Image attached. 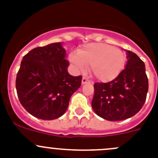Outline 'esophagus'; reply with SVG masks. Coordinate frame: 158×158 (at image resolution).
<instances>
[{
  "label": "esophagus",
  "mask_w": 158,
  "mask_h": 158,
  "mask_svg": "<svg viewBox=\"0 0 158 158\" xmlns=\"http://www.w3.org/2000/svg\"><path fill=\"white\" fill-rule=\"evenodd\" d=\"M89 82V80L88 79H87L86 77H83V78H82V84H85V83H86V82Z\"/></svg>",
  "instance_id": "34e87169"
}]
</instances>
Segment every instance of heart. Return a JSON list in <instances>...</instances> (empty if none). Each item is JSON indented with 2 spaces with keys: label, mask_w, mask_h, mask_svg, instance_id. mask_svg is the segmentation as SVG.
<instances>
[{
  "label": "heart",
  "mask_w": 158,
  "mask_h": 158,
  "mask_svg": "<svg viewBox=\"0 0 158 158\" xmlns=\"http://www.w3.org/2000/svg\"><path fill=\"white\" fill-rule=\"evenodd\" d=\"M69 61L77 70L90 66L92 76L99 81H109L118 76L124 67L125 56L121 49L106 44H89L72 52Z\"/></svg>",
  "instance_id": "obj_1"
}]
</instances>
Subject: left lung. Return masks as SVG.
Returning a JSON list of instances; mask_svg holds the SVG:
<instances>
[{
	"mask_svg": "<svg viewBox=\"0 0 158 158\" xmlns=\"http://www.w3.org/2000/svg\"><path fill=\"white\" fill-rule=\"evenodd\" d=\"M128 62L118 76L109 82H95L92 107L99 117L108 121L129 118L145 102L148 79L144 63L127 51Z\"/></svg>",
	"mask_w": 158,
	"mask_h": 158,
	"instance_id": "left-lung-1",
	"label": "left lung"
}]
</instances>
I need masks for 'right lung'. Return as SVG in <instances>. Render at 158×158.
<instances>
[{
	"label": "right lung",
	"mask_w": 158,
	"mask_h": 158,
	"mask_svg": "<svg viewBox=\"0 0 158 158\" xmlns=\"http://www.w3.org/2000/svg\"><path fill=\"white\" fill-rule=\"evenodd\" d=\"M61 43L36 47L23 57L16 78L19 101L34 117L58 118L66 112L70 97L81 86L82 76L68 73L69 61Z\"/></svg>",
	"instance_id": "right-lung-1"
}]
</instances>
